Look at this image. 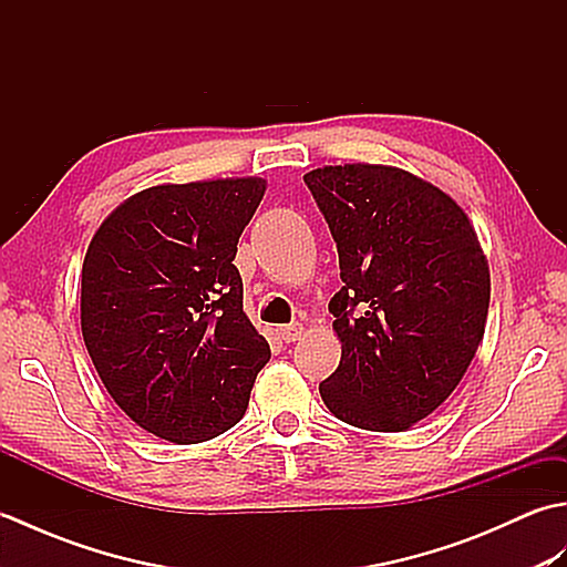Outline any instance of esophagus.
Returning a JSON list of instances; mask_svg holds the SVG:
<instances>
[{
	"label": "esophagus",
	"mask_w": 567,
	"mask_h": 567,
	"mask_svg": "<svg viewBox=\"0 0 567 567\" xmlns=\"http://www.w3.org/2000/svg\"><path fill=\"white\" fill-rule=\"evenodd\" d=\"M277 333H280V339L285 343H295L305 336V327H302V323H287V327L277 329Z\"/></svg>",
	"instance_id": "1"
}]
</instances>
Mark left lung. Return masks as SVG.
<instances>
[{"instance_id":"1","label":"left lung","mask_w":567,"mask_h":567,"mask_svg":"<svg viewBox=\"0 0 567 567\" xmlns=\"http://www.w3.org/2000/svg\"><path fill=\"white\" fill-rule=\"evenodd\" d=\"M305 183L343 280L329 302L341 363L321 400L358 429H412L449 400L483 341L485 250L461 204L402 167L323 165Z\"/></svg>"}]
</instances>
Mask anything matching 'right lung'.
Segmentation results:
<instances>
[{
    "label": "right lung",
    "mask_w": 567,
    "mask_h": 567,
    "mask_svg": "<svg viewBox=\"0 0 567 567\" xmlns=\"http://www.w3.org/2000/svg\"><path fill=\"white\" fill-rule=\"evenodd\" d=\"M265 187L262 177L146 187L84 252V346L118 409L153 436L199 443L236 426L270 360L234 265Z\"/></svg>",
    "instance_id": "add662e5"
}]
</instances>
